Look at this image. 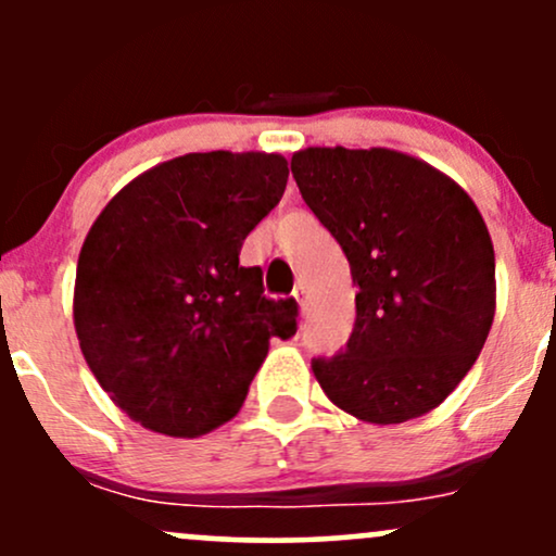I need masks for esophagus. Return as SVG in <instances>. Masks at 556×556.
<instances>
[{"mask_svg":"<svg viewBox=\"0 0 556 556\" xmlns=\"http://www.w3.org/2000/svg\"><path fill=\"white\" fill-rule=\"evenodd\" d=\"M292 295H295V300L300 303V308H303L305 300H308V287H305L303 282H300V285L295 287V292H292Z\"/></svg>","mask_w":556,"mask_h":556,"instance_id":"esophagus-1","label":"esophagus"}]
</instances>
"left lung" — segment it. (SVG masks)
Segmentation results:
<instances>
[{"mask_svg": "<svg viewBox=\"0 0 556 556\" xmlns=\"http://www.w3.org/2000/svg\"><path fill=\"white\" fill-rule=\"evenodd\" d=\"M290 167L358 285L348 350L314 361L316 381L366 424L426 416L465 379L494 321V245L473 198L381 146H308Z\"/></svg>", "mask_w": 556, "mask_h": 556, "instance_id": "8db88e82", "label": "left lung"}]
</instances>
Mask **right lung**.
Here are the masks:
<instances>
[{
  "label": "right lung",
  "mask_w": 556,
  "mask_h": 556,
  "mask_svg": "<svg viewBox=\"0 0 556 556\" xmlns=\"http://www.w3.org/2000/svg\"><path fill=\"white\" fill-rule=\"evenodd\" d=\"M287 159L185 154L146 169L101 208L73 290L80 353L143 429L195 439L238 416L271 337L298 329L295 300L264 298L240 248L279 203Z\"/></svg>",
  "instance_id": "right-lung-1"
}]
</instances>
